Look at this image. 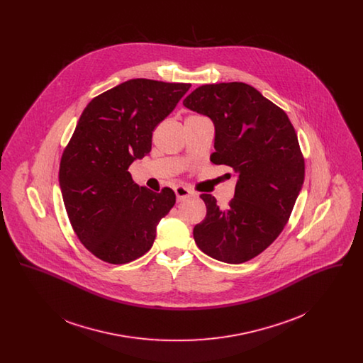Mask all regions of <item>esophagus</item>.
Masks as SVG:
<instances>
[{
    "instance_id": "34e87169",
    "label": "esophagus",
    "mask_w": 363,
    "mask_h": 363,
    "mask_svg": "<svg viewBox=\"0 0 363 363\" xmlns=\"http://www.w3.org/2000/svg\"><path fill=\"white\" fill-rule=\"evenodd\" d=\"M175 196H177V200L178 201H184V200H186V199H189L193 196V191L189 189V188H186V186H184V185H178V186H175Z\"/></svg>"
}]
</instances>
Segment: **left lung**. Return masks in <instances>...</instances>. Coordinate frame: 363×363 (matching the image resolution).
<instances>
[{"mask_svg":"<svg viewBox=\"0 0 363 363\" xmlns=\"http://www.w3.org/2000/svg\"><path fill=\"white\" fill-rule=\"evenodd\" d=\"M184 106L215 123L211 162L237 174L227 207H219L211 194L200 196L207 215L193 228L194 241L223 262L255 259L287 225L303 185L305 159L293 123L255 86L237 82L199 86Z\"/></svg>","mask_w":363,"mask_h":363,"instance_id":"8db88e82","label":"left lung"}]
</instances>
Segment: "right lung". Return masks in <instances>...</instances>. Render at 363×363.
Masks as SVG:
<instances>
[{
  "label": "right lung",
  "instance_id": "obj_1",
  "mask_svg": "<svg viewBox=\"0 0 363 363\" xmlns=\"http://www.w3.org/2000/svg\"><path fill=\"white\" fill-rule=\"evenodd\" d=\"M186 83L132 79L86 104L60 163V186L77 238L98 259L126 264L145 255L175 193L138 186L128 172L150 154L152 132L188 92Z\"/></svg>",
  "mask_w": 363,
  "mask_h": 363
}]
</instances>
